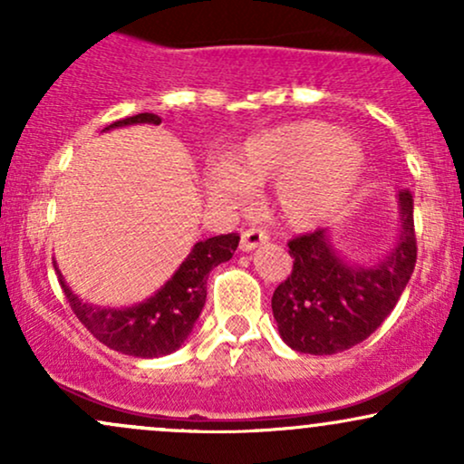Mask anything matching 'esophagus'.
<instances>
[{
  "label": "esophagus",
  "instance_id": "esophagus-1",
  "mask_svg": "<svg viewBox=\"0 0 464 464\" xmlns=\"http://www.w3.org/2000/svg\"><path fill=\"white\" fill-rule=\"evenodd\" d=\"M266 242H268V233L262 231V228H246V231H242L239 248H242V250H255Z\"/></svg>",
  "mask_w": 464,
  "mask_h": 464
}]
</instances>
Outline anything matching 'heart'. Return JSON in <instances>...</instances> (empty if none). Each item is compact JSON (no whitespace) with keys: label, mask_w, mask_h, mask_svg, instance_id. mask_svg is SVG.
I'll list each match as a JSON object with an SVG mask.
<instances>
[{"label":"heart","mask_w":464,"mask_h":464,"mask_svg":"<svg viewBox=\"0 0 464 464\" xmlns=\"http://www.w3.org/2000/svg\"><path fill=\"white\" fill-rule=\"evenodd\" d=\"M364 165L355 140L327 121H296L255 135L231 154L214 185L220 198L244 200L248 188L275 185V205L290 225L327 220L349 198Z\"/></svg>","instance_id":"obj_1"}]
</instances>
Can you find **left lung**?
Instances as JSON below:
<instances>
[{
  "label": "left lung",
  "mask_w": 464,
  "mask_h": 464,
  "mask_svg": "<svg viewBox=\"0 0 464 464\" xmlns=\"http://www.w3.org/2000/svg\"><path fill=\"white\" fill-rule=\"evenodd\" d=\"M399 220L401 233L395 248L366 268L340 259L324 228L287 242L295 262L273 295L275 321L287 347L299 353L334 355L360 344L386 321L417 264L410 189L399 191Z\"/></svg>",
  "instance_id": "obj_1"
}]
</instances>
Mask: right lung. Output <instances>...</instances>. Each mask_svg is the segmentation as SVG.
Instances as JSON below:
<instances>
[{
  "instance_id": "right-lung-1",
  "label": "right lung",
  "mask_w": 464,
  "mask_h": 464,
  "mask_svg": "<svg viewBox=\"0 0 464 464\" xmlns=\"http://www.w3.org/2000/svg\"><path fill=\"white\" fill-rule=\"evenodd\" d=\"M129 124H161L154 113L117 120L104 130ZM239 242L237 233L198 242L172 279L157 295L129 310H102L82 303L58 275L69 307L76 318L109 349L135 358H159L177 351L188 340L207 299V279L218 264L228 262ZM58 273V270H56Z\"/></svg>"
}]
</instances>
